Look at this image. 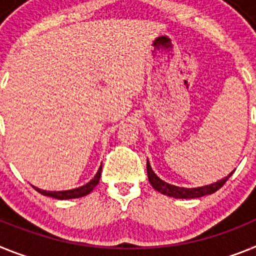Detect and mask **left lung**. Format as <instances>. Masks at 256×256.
Returning a JSON list of instances; mask_svg holds the SVG:
<instances>
[{"mask_svg":"<svg viewBox=\"0 0 256 256\" xmlns=\"http://www.w3.org/2000/svg\"><path fill=\"white\" fill-rule=\"evenodd\" d=\"M234 171V170H233ZM233 171L228 176L223 178L220 180H218L216 183L208 184V186H197V188H184V186H176L172 184H168L160 179L157 175L154 174V171L150 168V162L146 161V172H148V180L152 184L157 192L162 193V194L168 196V197H175V198H197V197H202V196L211 194L215 193L218 190H220L222 186L226 184V182L230 178L233 174Z\"/></svg>","mask_w":256,"mask_h":256,"instance_id":"1","label":"left lung"}]
</instances>
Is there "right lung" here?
Returning a JSON list of instances; mask_svg holds the SVG:
<instances>
[{"instance_id":"obj_1","label":"right lung","mask_w":256,"mask_h":256,"mask_svg":"<svg viewBox=\"0 0 256 256\" xmlns=\"http://www.w3.org/2000/svg\"><path fill=\"white\" fill-rule=\"evenodd\" d=\"M100 175H102V166L99 168V170H98V172L95 174V176L92 178L88 183L84 184V186H78V188H73V190H40V188H36L34 186V190L38 193H41V194L48 196V197H52V198H58V200L78 198V197H84V196L88 194L91 190H94L95 186H98V183H99Z\"/></svg>"}]
</instances>
